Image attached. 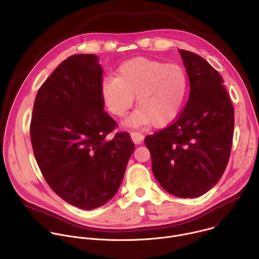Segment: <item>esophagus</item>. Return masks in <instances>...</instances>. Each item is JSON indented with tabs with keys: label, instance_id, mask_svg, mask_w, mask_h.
<instances>
[{
	"label": "esophagus",
	"instance_id": "34e87169",
	"mask_svg": "<svg viewBox=\"0 0 259 259\" xmlns=\"http://www.w3.org/2000/svg\"><path fill=\"white\" fill-rule=\"evenodd\" d=\"M131 138L135 144H140L144 138V135L140 132H131L130 133Z\"/></svg>",
	"mask_w": 259,
	"mask_h": 259
}]
</instances>
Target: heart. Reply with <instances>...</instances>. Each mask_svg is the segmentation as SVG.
Here are the masks:
<instances>
[{"label":"heart","mask_w":259,"mask_h":259,"mask_svg":"<svg viewBox=\"0 0 259 259\" xmlns=\"http://www.w3.org/2000/svg\"><path fill=\"white\" fill-rule=\"evenodd\" d=\"M188 88V75L180 65L135 57L119 66L116 78L101 82L100 95L108 112L119 118L127 114L136 96L138 108L125 126L163 127L179 115Z\"/></svg>","instance_id":"heart-1"}]
</instances>
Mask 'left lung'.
Wrapping results in <instances>:
<instances>
[{
  "label": "left lung",
  "mask_w": 259,
  "mask_h": 259,
  "mask_svg": "<svg viewBox=\"0 0 259 259\" xmlns=\"http://www.w3.org/2000/svg\"><path fill=\"white\" fill-rule=\"evenodd\" d=\"M190 80L186 107L169 127L146 136L153 173L179 198H198L223 176L232 150L234 106L224 79L201 56L179 50Z\"/></svg>",
  "instance_id": "1"
}]
</instances>
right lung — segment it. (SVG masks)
Instances as JSON below:
<instances>
[{
    "mask_svg": "<svg viewBox=\"0 0 259 259\" xmlns=\"http://www.w3.org/2000/svg\"><path fill=\"white\" fill-rule=\"evenodd\" d=\"M98 59L76 54L63 60L36 93L30 123L33 154L49 187L86 210L117 194L135 147L127 132L106 138L117 123L103 110Z\"/></svg>",
    "mask_w": 259,
    "mask_h": 259,
    "instance_id": "1",
    "label": "right lung"
}]
</instances>
